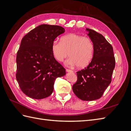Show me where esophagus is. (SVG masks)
<instances>
[{
  "label": "esophagus",
  "instance_id": "obj_1",
  "mask_svg": "<svg viewBox=\"0 0 131 131\" xmlns=\"http://www.w3.org/2000/svg\"><path fill=\"white\" fill-rule=\"evenodd\" d=\"M66 72H68V73H73V70H70V69H66Z\"/></svg>",
  "mask_w": 131,
  "mask_h": 131
}]
</instances>
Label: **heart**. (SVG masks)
<instances>
[{
  "label": "heart",
  "mask_w": 131,
  "mask_h": 131,
  "mask_svg": "<svg viewBox=\"0 0 131 131\" xmlns=\"http://www.w3.org/2000/svg\"><path fill=\"white\" fill-rule=\"evenodd\" d=\"M51 51L58 62L63 61L69 54L70 57L65 62L67 66H78L80 68H84L92 61L94 47L90 38L76 33H69L62 37L61 41H53Z\"/></svg>",
  "instance_id": "1"
}]
</instances>
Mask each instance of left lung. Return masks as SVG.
Returning a JSON list of instances; mask_svg holds the SVG:
<instances>
[{
	"label": "left lung",
	"mask_w": 131,
	"mask_h": 131,
	"mask_svg": "<svg viewBox=\"0 0 131 131\" xmlns=\"http://www.w3.org/2000/svg\"><path fill=\"white\" fill-rule=\"evenodd\" d=\"M86 30L94 44V56L86 68L77 72L78 80L72 89L79 99L90 101L100 98L110 85L115 59L112 46L102 34Z\"/></svg>",
	"instance_id": "left-lung-1"
}]
</instances>
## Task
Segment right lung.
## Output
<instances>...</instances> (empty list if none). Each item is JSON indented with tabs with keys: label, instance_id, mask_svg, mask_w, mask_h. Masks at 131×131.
I'll return each mask as SVG.
<instances>
[{
	"label": "right lung",
	"instance_id": "1",
	"mask_svg": "<svg viewBox=\"0 0 131 131\" xmlns=\"http://www.w3.org/2000/svg\"><path fill=\"white\" fill-rule=\"evenodd\" d=\"M63 27L41 25L23 37L16 57L17 81L22 92L35 100L48 97L53 91L56 79L66 75V70L56 60L51 45Z\"/></svg>",
	"mask_w": 131,
	"mask_h": 131
}]
</instances>
